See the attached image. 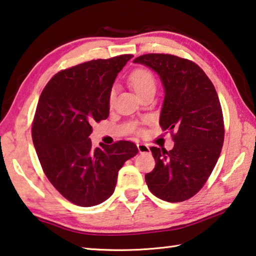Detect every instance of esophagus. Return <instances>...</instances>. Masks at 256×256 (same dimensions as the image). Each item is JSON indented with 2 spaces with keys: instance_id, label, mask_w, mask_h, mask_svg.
I'll return each instance as SVG.
<instances>
[{
  "instance_id": "1",
  "label": "esophagus",
  "mask_w": 256,
  "mask_h": 256,
  "mask_svg": "<svg viewBox=\"0 0 256 256\" xmlns=\"http://www.w3.org/2000/svg\"><path fill=\"white\" fill-rule=\"evenodd\" d=\"M138 150H139L140 154H147V152H150V148L148 147L147 144H138Z\"/></svg>"
}]
</instances>
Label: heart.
I'll use <instances>...</instances> for the list:
<instances>
[{
    "instance_id": "b5f03b06",
    "label": "heart",
    "mask_w": 256,
    "mask_h": 256,
    "mask_svg": "<svg viewBox=\"0 0 256 256\" xmlns=\"http://www.w3.org/2000/svg\"><path fill=\"white\" fill-rule=\"evenodd\" d=\"M130 83L139 96L150 90V88H155L156 86L155 76L146 68H138V70H133L130 75ZM114 98H115V90L112 88L110 93H109V104H112Z\"/></svg>"
}]
</instances>
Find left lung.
Returning a JSON list of instances; mask_svg holds the SVG:
<instances>
[{
  "instance_id": "obj_1",
  "label": "left lung",
  "mask_w": 256,
  "mask_h": 256,
  "mask_svg": "<svg viewBox=\"0 0 256 256\" xmlns=\"http://www.w3.org/2000/svg\"><path fill=\"white\" fill-rule=\"evenodd\" d=\"M133 62L160 76L165 93L160 125L174 141L170 152L150 148L156 165L146 182L160 200H186L202 188L221 154L224 125L216 88L198 64L176 56L149 54Z\"/></svg>"
}]
</instances>
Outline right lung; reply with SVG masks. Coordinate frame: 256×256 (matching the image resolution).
Returning a JSON list of instances; mask_svg holds the SVG:
<instances>
[{
  "mask_svg": "<svg viewBox=\"0 0 256 256\" xmlns=\"http://www.w3.org/2000/svg\"><path fill=\"white\" fill-rule=\"evenodd\" d=\"M132 54L96 59L59 72L40 93L32 126L48 181L70 202L99 205L115 190L118 171L138 154L131 141L92 147L93 122L109 116V93Z\"/></svg>",
  "mask_w": 256,
  "mask_h": 256,
  "instance_id": "add662e5",
  "label": "right lung"
}]
</instances>
